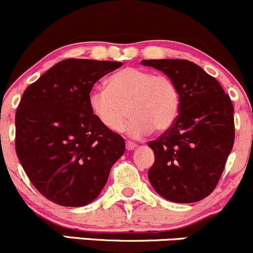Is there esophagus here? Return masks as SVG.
Segmentation results:
<instances>
[{
    "mask_svg": "<svg viewBox=\"0 0 253 253\" xmlns=\"http://www.w3.org/2000/svg\"><path fill=\"white\" fill-rule=\"evenodd\" d=\"M137 148V144L133 143V141H126V149L128 150V151H132V150H134Z\"/></svg>",
    "mask_w": 253,
    "mask_h": 253,
    "instance_id": "34e87169",
    "label": "esophagus"
}]
</instances>
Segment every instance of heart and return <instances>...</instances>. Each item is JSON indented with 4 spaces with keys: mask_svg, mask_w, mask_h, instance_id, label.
Returning a JSON list of instances; mask_svg holds the SVG:
<instances>
[{
    "mask_svg": "<svg viewBox=\"0 0 253 253\" xmlns=\"http://www.w3.org/2000/svg\"><path fill=\"white\" fill-rule=\"evenodd\" d=\"M129 105L132 118L125 132L132 138L168 129L176 120L180 107L177 86L170 78L146 69L127 67L107 79V87L97 86L88 93L91 113L110 131H120Z\"/></svg>",
    "mask_w": 253,
    "mask_h": 253,
    "instance_id": "heart-1",
    "label": "heart"
}]
</instances>
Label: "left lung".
<instances>
[{
  "instance_id": "obj_1",
  "label": "left lung",
  "mask_w": 253,
  "mask_h": 253,
  "mask_svg": "<svg viewBox=\"0 0 253 253\" xmlns=\"http://www.w3.org/2000/svg\"><path fill=\"white\" fill-rule=\"evenodd\" d=\"M177 86L179 115L149 143L155 163L149 181L174 203H194L212 192L234 144V108L215 78L187 60H143Z\"/></svg>"
}]
</instances>
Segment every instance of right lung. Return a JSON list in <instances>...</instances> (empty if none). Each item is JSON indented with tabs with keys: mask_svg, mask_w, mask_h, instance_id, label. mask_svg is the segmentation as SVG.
<instances>
[{
	"mask_svg": "<svg viewBox=\"0 0 253 253\" xmlns=\"http://www.w3.org/2000/svg\"><path fill=\"white\" fill-rule=\"evenodd\" d=\"M122 62L67 59L25 90L15 114V150L30 181L62 207H85L99 196L125 152L121 135L91 113L88 93Z\"/></svg>",
	"mask_w": 253,
	"mask_h": 253,
	"instance_id": "right-lung-1",
	"label": "right lung"
}]
</instances>
